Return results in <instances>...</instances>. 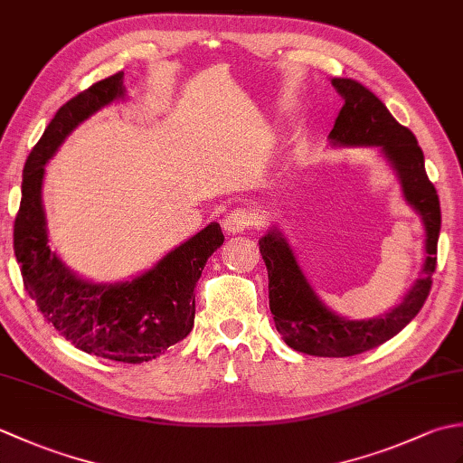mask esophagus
Returning a JSON list of instances; mask_svg holds the SVG:
<instances>
[{
	"instance_id": "34e87169",
	"label": "esophagus",
	"mask_w": 463,
	"mask_h": 463,
	"mask_svg": "<svg viewBox=\"0 0 463 463\" xmlns=\"http://www.w3.org/2000/svg\"><path fill=\"white\" fill-rule=\"evenodd\" d=\"M254 222H257V216L250 209H234L224 216L222 229L226 234H239L249 231Z\"/></svg>"
}]
</instances>
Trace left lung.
Segmentation results:
<instances>
[{"instance_id": "obj_1", "label": "left lung", "mask_w": 463, "mask_h": 463, "mask_svg": "<svg viewBox=\"0 0 463 463\" xmlns=\"http://www.w3.org/2000/svg\"><path fill=\"white\" fill-rule=\"evenodd\" d=\"M344 105L328 139L338 146H378L396 171L406 203L421 216L426 259L414 287L383 317L348 320L324 307L304 277L284 234L272 226L259 241L269 270V302L274 326L284 342L310 356L344 358L380 346L406 328L424 307L436 270L439 237V199L424 166V153L408 127L400 125L376 95L354 80H330Z\"/></svg>"}]
</instances>
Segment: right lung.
<instances>
[{"label":"right lung","instance_id":"obj_1","mask_svg":"<svg viewBox=\"0 0 463 463\" xmlns=\"http://www.w3.org/2000/svg\"><path fill=\"white\" fill-rule=\"evenodd\" d=\"M117 99H125L123 71L75 95L47 125L24 166L14 250L29 297L65 340L95 356L141 364L189 336L196 280L224 234L211 222L153 269L115 284L83 280L52 252L42 203L45 165L77 125Z\"/></svg>","mask_w":463,"mask_h":463}]
</instances>
